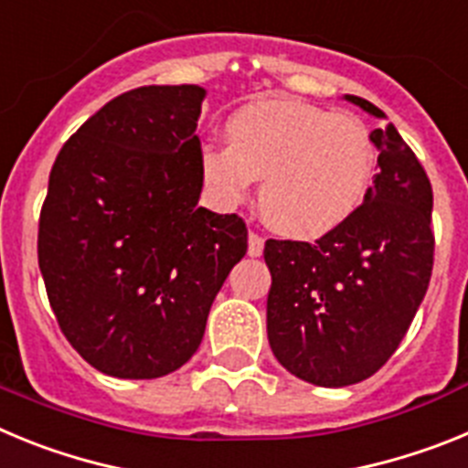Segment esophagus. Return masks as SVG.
Listing matches in <instances>:
<instances>
[{
	"label": "esophagus",
	"instance_id": "34e87169",
	"mask_svg": "<svg viewBox=\"0 0 468 468\" xmlns=\"http://www.w3.org/2000/svg\"><path fill=\"white\" fill-rule=\"evenodd\" d=\"M262 250H264V239L260 237L258 231H250V234H248V255H250V258H260Z\"/></svg>",
	"mask_w": 468,
	"mask_h": 468
}]
</instances>
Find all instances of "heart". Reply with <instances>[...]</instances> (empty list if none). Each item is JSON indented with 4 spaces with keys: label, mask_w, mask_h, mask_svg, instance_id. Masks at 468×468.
Returning <instances> with one entry per match:
<instances>
[{
    "label": "heart",
    "mask_w": 468,
    "mask_h": 468,
    "mask_svg": "<svg viewBox=\"0 0 468 468\" xmlns=\"http://www.w3.org/2000/svg\"><path fill=\"white\" fill-rule=\"evenodd\" d=\"M229 144L201 150V177L225 206L243 204L262 180L260 208L295 239L340 229L366 204L378 176L370 128L349 112L264 98L227 119Z\"/></svg>",
    "instance_id": "heart-1"
}]
</instances>
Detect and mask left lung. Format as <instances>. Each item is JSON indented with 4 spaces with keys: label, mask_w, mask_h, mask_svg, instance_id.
Segmentation results:
<instances>
[{
    "label": "left lung",
    "mask_w": 468,
    "mask_h": 468,
    "mask_svg": "<svg viewBox=\"0 0 468 468\" xmlns=\"http://www.w3.org/2000/svg\"><path fill=\"white\" fill-rule=\"evenodd\" d=\"M346 101L384 117L358 95ZM370 135L379 171L361 210L316 243H264L270 346L288 373L318 387H346L378 373L399 349L431 279L427 171L391 123Z\"/></svg>",
    "instance_id": "left-lung-1"
}]
</instances>
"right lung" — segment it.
I'll use <instances>...</instances> for the list:
<instances>
[{
	"label": "right lung",
	"instance_id": "add662e5",
	"mask_svg": "<svg viewBox=\"0 0 468 468\" xmlns=\"http://www.w3.org/2000/svg\"><path fill=\"white\" fill-rule=\"evenodd\" d=\"M201 86H140L58 152L37 255L56 321L86 363L122 379L173 373L246 255L237 213L198 208Z\"/></svg>",
	"mask_w": 468,
	"mask_h": 468
}]
</instances>
